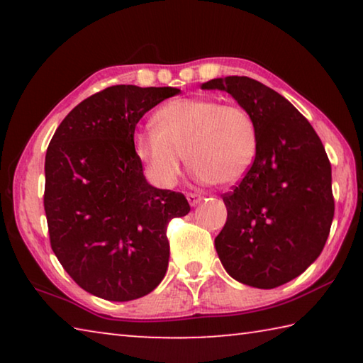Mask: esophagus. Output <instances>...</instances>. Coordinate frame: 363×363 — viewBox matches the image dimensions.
Listing matches in <instances>:
<instances>
[{"mask_svg":"<svg viewBox=\"0 0 363 363\" xmlns=\"http://www.w3.org/2000/svg\"><path fill=\"white\" fill-rule=\"evenodd\" d=\"M187 200H189L190 206H195V205H199L201 200H203V196L199 194H187Z\"/></svg>","mask_w":363,"mask_h":363,"instance_id":"obj_1","label":"esophagus"}]
</instances>
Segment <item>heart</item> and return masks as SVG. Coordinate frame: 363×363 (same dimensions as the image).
<instances>
[{
    "instance_id": "1",
    "label": "heart",
    "mask_w": 363,
    "mask_h": 363,
    "mask_svg": "<svg viewBox=\"0 0 363 363\" xmlns=\"http://www.w3.org/2000/svg\"><path fill=\"white\" fill-rule=\"evenodd\" d=\"M155 126L133 138L134 152L158 187L176 186L186 155L199 179L232 186L247 176L257 153L255 118L237 104L206 97H179L153 116Z\"/></svg>"
}]
</instances>
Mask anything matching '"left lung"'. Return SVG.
<instances>
[{
  "instance_id": "8db88e82",
  "label": "left lung",
  "mask_w": 363,
  "mask_h": 363,
  "mask_svg": "<svg viewBox=\"0 0 363 363\" xmlns=\"http://www.w3.org/2000/svg\"><path fill=\"white\" fill-rule=\"evenodd\" d=\"M201 89L229 93L251 113L257 153L223 195L227 220L214 238L232 279L270 290L320 256L335 216L331 164L314 128L284 96L248 77L214 78Z\"/></svg>"
}]
</instances>
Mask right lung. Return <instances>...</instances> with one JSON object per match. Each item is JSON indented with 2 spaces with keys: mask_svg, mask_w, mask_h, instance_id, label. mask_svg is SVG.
I'll return each mask as SVG.
<instances>
[{
  "mask_svg": "<svg viewBox=\"0 0 363 363\" xmlns=\"http://www.w3.org/2000/svg\"><path fill=\"white\" fill-rule=\"evenodd\" d=\"M177 88L116 84L72 110L49 143L45 211L65 272L94 296L131 301L155 290L168 269V223L186 196L147 182L134 152L145 112Z\"/></svg>",
  "mask_w": 363,
  "mask_h": 363,
  "instance_id": "add662e5",
  "label": "right lung"
}]
</instances>
